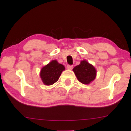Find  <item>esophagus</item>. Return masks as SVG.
<instances>
[{
    "mask_svg": "<svg viewBox=\"0 0 131 131\" xmlns=\"http://www.w3.org/2000/svg\"><path fill=\"white\" fill-rule=\"evenodd\" d=\"M73 68V66L72 65H68L67 66V69H69V70H71Z\"/></svg>",
    "mask_w": 131,
    "mask_h": 131,
    "instance_id": "obj_1",
    "label": "esophagus"
}]
</instances>
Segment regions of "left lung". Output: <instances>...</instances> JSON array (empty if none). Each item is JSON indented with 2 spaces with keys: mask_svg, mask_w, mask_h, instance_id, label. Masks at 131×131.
Segmentation results:
<instances>
[{
  "mask_svg": "<svg viewBox=\"0 0 131 131\" xmlns=\"http://www.w3.org/2000/svg\"><path fill=\"white\" fill-rule=\"evenodd\" d=\"M78 80L84 84H89L96 77L97 71L95 68L85 60L80 61L79 65L73 69Z\"/></svg>",
  "mask_w": 131,
  "mask_h": 131,
  "instance_id": "obj_1",
  "label": "left lung"
}]
</instances>
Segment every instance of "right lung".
Wrapping results in <instances>:
<instances>
[{"label": "right lung", "mask_w": 131, "mask_h": 131, "mask_svg": "<svg viewBox=\"0 0 131 131\" xmlns=\"http://www.w3.org/2000/svg\"><path fill=\"white\" fill-rule=\"evenodd\" d=\"M65 70V68L63 65L58 63L57 60H52L41 68L40 78L46 85H52L57 81L62 72Z\"/></svg>", "instance_id": "add662e5"}]
</instances>
